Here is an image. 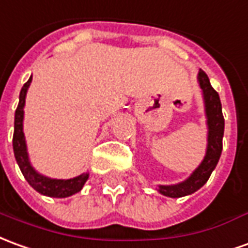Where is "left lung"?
<instances>
[{
    "label": "left lung",
    "mask_w": 248,
    "mask_h": 248,
    "mask_svg": "<svg viewBox=\"0 0 248 248\" xmlns=\"http://www.w3.org/2000/svg\"><path fill=\"white\" fill-rule=\"evenodd\" d=\"M199 83L204 95L205 112H207V119H208L207 154L200 166L184 183L177 185H161L158 190L165 196L183 197L200 189L202 185L208 181L211 173L216 168L217 161L220 158L221 149H223V134H224V117L221 112L220 98L214 87L211 86L208 75L204 71L199 72Z\"/></svg>",
    "instance_id": "obj_1"
}]
</instances>
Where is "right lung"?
Wrapping results in <instances>:
<instances>
[{
    "label": "right lung",
    "instance_id": "right-lung-1",
    "mask_svg": "<svg viewBox=\"0 0 248 248\" xmlns=\"http://www.w3.org/2000/svg\"><path fill=\"white\" fill-rule=\"evenodd\" d=\"M31 82H32V76L22 86L18 106L16 108L15 133H13V150H15L16 161L20 166L25 180L39 193L49 197L71 196V195H74V193L82 189L84 183L87 181L88 173H83L80 176H78L75 178H70V180H53V178L44 177V176L39 174L31 166L29 160H28L27 145H25V138H24V133H22V119H24L25 95H27L28 87H29Z\"/></svg>",
    "mask_w": 248,
    "mask_h": 248
}]
</instances>
